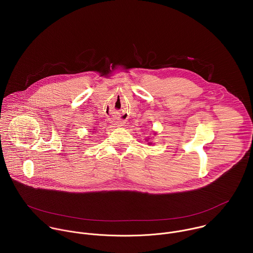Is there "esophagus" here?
<instances>
[{"instance_id": "34e87169", "label": "esophagus", "mask_w": 253, "mask_h": 253, "mask_svg": "<svg viewBox=\"0 0 253 253\" xmlns=\"http://www.w3.org/2000/svg\"><path fill=\"white\" fill-rule=\"evenodd\" d=\"M124 123H118V126H123Z\"/></svg>"}]
</instances>
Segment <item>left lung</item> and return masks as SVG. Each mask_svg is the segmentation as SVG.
Returning a JSON list of instances; mask_svg holds the SVG:
<instances>
[{
	"label": "left lung",
	"instance_id": "1",
	"mask_svg": "<svg viewBox=\"0 0 253 253\" xmlns=\"http://www.w3.org/2000/svg\"><path fill=\"white\" fill-rule=\"evenodd\" d=\"M148 144H152V143H148Z\"/></svg>",
	"mask_w": 253,
	"mask_h": 253
}]
</instances>
